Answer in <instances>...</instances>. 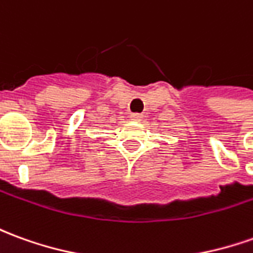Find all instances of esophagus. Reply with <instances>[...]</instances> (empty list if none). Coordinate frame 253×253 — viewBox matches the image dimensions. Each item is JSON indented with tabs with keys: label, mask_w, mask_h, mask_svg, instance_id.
Here are the masks:
<instances>
[{
	"label": "esophagus",
	"mask_w": 253,
	"mask_h": 253,
	"mask_svg": "<svg viewBox=\"0 0 253 253\" xmlns=\"http://www.w3.org/2000/svg\"><path fill=\"white\" fill-rule=\"evenodd\" d=\"M130 121L141 122L142 121V116H141V115H131V116H130Z\"/></svg>",
	"instance_id": "34e87169"
}]
</instances>
